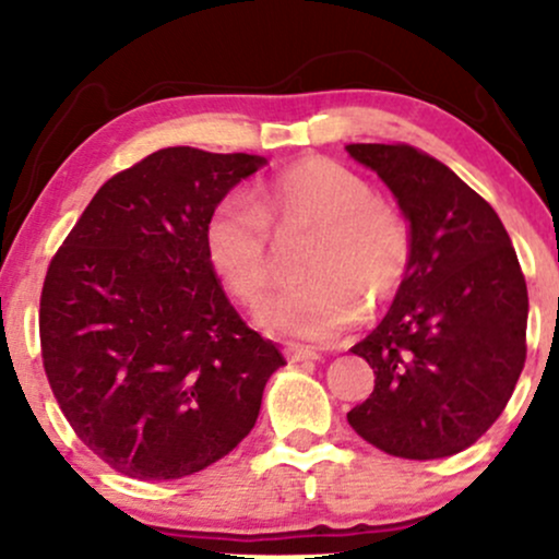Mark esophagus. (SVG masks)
Listing matches in <instances>:
<instances>
[{"instance_id":"1","label":"esophagus","mask_w":559,"mask_h":559,"mask_svg":"<svg viewBox=\"0 0 559 559\" xmlns=\"http://www.w3.org/2000/svg\"><path fill=\"white\" fill-rule=\"evenodd\" d=\"M286 357L292 362H316V360H320V352L310 349V346L292 344V346H286Z\"/></svg>"}]
</instances>
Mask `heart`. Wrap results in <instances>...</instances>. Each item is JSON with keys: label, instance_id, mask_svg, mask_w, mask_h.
I'll use <instances>...</instances> for the list:
<instances>
[{"label": "heart", "instance_id": "heart-1", "mask_svg": "<svg viewBox=\"0 0 559 559\" xmlns=\"http://www.w3.org/2000/svg\"><path fill=\"white\" fill-rule=\"evenodd\" d=\"M316 226L299 273L307 281L267 297L254 320L271 336L325 344L370 307L394 297L409 262V230L373 197L360 173L325 157L288 165L262 181L254 199L234 191L210 215L204 249L230 297L254 305L271 281V228Z\"/></svg>", "mask_w": 559, "mask_h": 559}]
</instances>
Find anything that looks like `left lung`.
Here are the masks:
<instances>
[{
  "label": "left lung",
  "instance_id": "left-lung-1",
  "mask_svg": "<svg viewBox=\"0 0 559 559\" xmlns=\"http://www.w3.org/2000/svg\"><path fill=\"white\" fill-rule=\"evenodd\" d=\"M386 183L409 226V262L389 312L360 344L376 389L346 420L394 457L463 452L502 415L525 362L528 292L484 197L407 144H346Z\"/></svg>",
  "mask_w": 559,
  "mask_h": 559
}]
</instances>
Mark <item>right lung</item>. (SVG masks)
Instances as JSON below:
<instances>
[{"label":"right lung","mask_w":559,"mask_h":559,"mask_svg":"<svg viewBox=\"0 0 559 559\" xmlns=\"http://www.w3.org/2000/svg\"><path fill=\"white\" fill-rule=\"evenodd\" d=\"M262 165L159 150L96 191L49 265V386L83 444L128 478H183L226 457L286 365L247 329L204 249L213 210Z\"/></svg>","instance_id":"add662e5"}]
</instances>
